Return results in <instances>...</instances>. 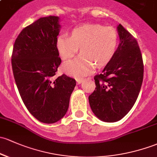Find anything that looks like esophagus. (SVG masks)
Returning <instances> with one entry per match:
<instances>
[{"mask_svg": "<svg viewBox=\"0 0 157 157\" xmlns=\"http://www.w3.org/2000/svg\"><path fill=\"white\" fill-rule=\"evenodd\" d=\"M83 82H84V79H82V78L77 79V84H78V85H81V84H82Z\"/></svg>", "mask_w": 157, "mask_h": 157, "instance_id": "34e87169", "label": "esophagus"}]
</instances>
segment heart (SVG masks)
Segmentation results:
<instances>
[{
  "mask_svg": "<svg viewBox=\"0 0 157 157\" xmlns=\"http://www.w3.org/2000/svg\"><path fill=\"white\" fill-rule=\"evenodd\" d=\"M119 43L118 33L112 27L97 24H85L75 27L70 36L60 35L56 48L62 60L81 55L72 61L63 63L62 70L71 76L81 78L90 74L94 67L102 68L109 64L115 55Z\"/></svg>",
  "mask_w": 157,
  "mask_h": 157,
  "instance_id": "heart-1",
  "label": "heart"
}]
</instances>
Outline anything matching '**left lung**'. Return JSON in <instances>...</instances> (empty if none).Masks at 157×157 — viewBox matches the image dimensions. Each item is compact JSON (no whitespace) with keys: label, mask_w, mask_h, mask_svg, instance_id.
Listing matches in <instances>:
<instances>
[{"label":"left lung","mask_w":157,"mask_h":157,"mask_svg":"<svg viewBox=\"0 0 157 157\" xmlns=\"http://www.w3.org/2000/svg\"><path fill=\"white\" fill-rule=\"evenodd\" d=\"M115 55L102 73L94 77L95 90L89 96L92 112L101 121L113 123L134 105L143 82L144 65L137 41L121 24Z\"/></svg>","instance_id":"8db88e82"}]
</instances>
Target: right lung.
<instances>
[{"instance_id": "obj_1", "label": "right lung", "mask_w": 157, "mask_h": 157, "mask_svg": "<svg viewBox=\"0 0 157 157\" xmlns=\"http://www.w3.org/2000/svg\"><path fill=\"white\" fill-rule=\"evenodd\" d=\"M58 16L39 18L25 28L15 41L12 67L23 102L32 115L54 124L65 115L76 82L65 74L54 79L61 63L56 48Z\"/></svg>"}]
</instances>
